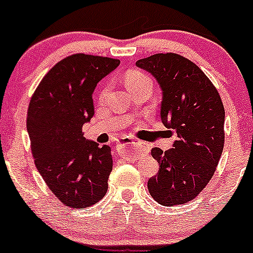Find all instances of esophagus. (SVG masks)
Instances as JSON below:
<instances>
[{
    "instance_id": "esophagus-1",
    "label": "esophagus",
    "mask_w": 253,
    "mask_h": 253,
    "mask_svg": "<svg viewBox=\"0 0 253 253\" xmlns=\"http://www.w3.org/2000/svg\"><path fill=\"white\" fill-rule=\"evenodd\" d=\"M126 146H138V142L134 138L130 137H123L122 140L119 142V146H118V151Z\"/></svg>"
}]
</instances>
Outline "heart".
<instances>
[{
    "label": "heart",
    "mask_w": 253,
    "mask_h": 253,
    "mask_svg": "<svg viewBox=\"0 0 253 253\" xmlns=\"http://www.w3.org/2000/svg\"><path fill=\"white\" fill-rule=\"evenodd\" d=\"M151 81V78L146 75L144 72L139 71V69H131L129 71L126 75H125V84L128 86V88H131L134 86H138V84H143V82ZM107 92V86L105 87L104 91L101 92V97H104Z\"/></svg>",
    "instance_id": "1"
}]
</instances>
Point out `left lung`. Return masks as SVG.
I'll list each match as a JSON object with an SVG mask.
<instances>
[{
  "label": "left lung",
  "mask_w": 253,
  "mask_h": 253,
  "mask_svg": "<svg viewBox=\"0 0 253 253\" xmlns=\"http://www.w3.org/2000/svg\"><path fill=\"white\" fill-rule=\"evenodd\" d=\"M162 88L161 119L175 129L173 148L152 149L160 171L148 190L161 205L186 204L213 177L224 147V106L218 90L194 62L176 53H158L137 62Z\"/></svg>",
  "instance_id": "1"
}]
</instances>
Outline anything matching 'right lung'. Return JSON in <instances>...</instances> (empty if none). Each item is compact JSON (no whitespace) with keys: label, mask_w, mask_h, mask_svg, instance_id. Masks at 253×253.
I'll list each match as a JSON object with an SVG mask.
<instances>
[{"label":"right lung","mask_w":253,"mask_h":253,"mask_svg":"<svg viewBox=\"0 0 253 253\" xmlns=\"http://www.w3.org/2000/svg\"><path fill=\"white\" fill-rule=\"evenodd\" d=\"M119 64L100 55H69L44 76L29 102L26 126L35 166L66 207L88 208L107 191L111 148L86 140L82 126L95 114L96 84Z\"/></svg>","instance_id":"obj_1"}]
</instances>
